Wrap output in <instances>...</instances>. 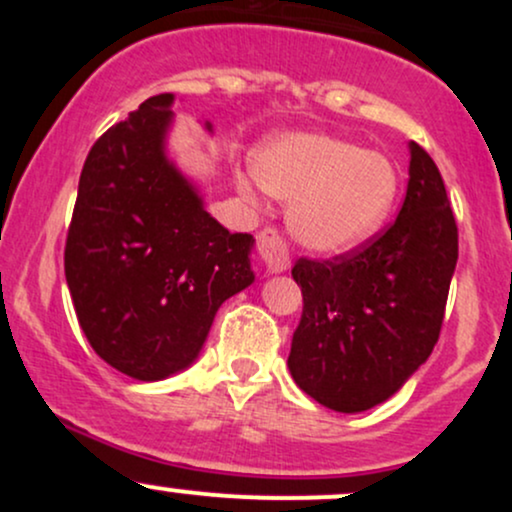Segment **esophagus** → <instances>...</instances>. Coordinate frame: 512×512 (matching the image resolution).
<instances>
[{
    "label": "esophagus",
    "instance_id": "34e87169",
    "mask_svg": "<svg viewBox=\"0 0 512 512\" xmlns=\"http://www.w3.org/2000/svg\"><path fill=\"white\" fill-rule=\"evenodd\" d=\"M257 250H260L262 260L272 274L289 269V248H286V240L279 236L276 228H262L257 233Z\"/></svg>",
    "mask_w": 512,
    "mask_h": 512
}]
</instances>
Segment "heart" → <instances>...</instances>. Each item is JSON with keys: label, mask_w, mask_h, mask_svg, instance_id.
I'll use <instances>...</instances> for the list:
<instances>
[{"label": "heart", "mask_w": 512, "mask_h": 512, "mask_svg": "<svg viewBox=\"0 0 512 512\" xmlns=\"http://www.w3.org/2000/svg\"><path fill=\"white\" fill-rule=\"evenodd\" d=\"M252 173L269 195L293 202V238L320 255H342L373 238L399 192V170L390 156L320 132L264 142L252 156Z\"/></svg>", "instance_id": "b5f03b06"}]
</instances>
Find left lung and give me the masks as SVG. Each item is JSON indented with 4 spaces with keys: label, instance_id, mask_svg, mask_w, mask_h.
<instances>
[{
    "label": "left lung",
    "instance_id": "left-lung-1",
    "mask_svg": "<svg viewBox=\"0 0 512 512\" xmlns=\"http://www.w3.org/2000/svg\"><path fill=\"white\" fill-rule=\"evenodd\" d=\"M397 219L332 260L301 257L303 293L289 370L327 409L366 411L390 399L431 356L457 264V223L433 158L409 144Z\"/></svg>",
    "mask_w": 512,
    "mask_h": 512
}]
</instances>
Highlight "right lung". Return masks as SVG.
Segmentation results:
<instances>
[{"label": "right lung", "instance_id": "add662e5", "mask_svg": "<svg viewBox=\"0 0 512 512\" xmlns=\"http://www.w3.org/2000/svg\"><path fill=\"white\" fill-rule=\"evenodd\" d=\"M170 105L151 96L91 146L64 245L88 344L144 383L190 366L221 303L255 281V238L228 233L168 161Z\"/></svg>", "mask_w": 512, "mask_h": 512}]
</instances>
